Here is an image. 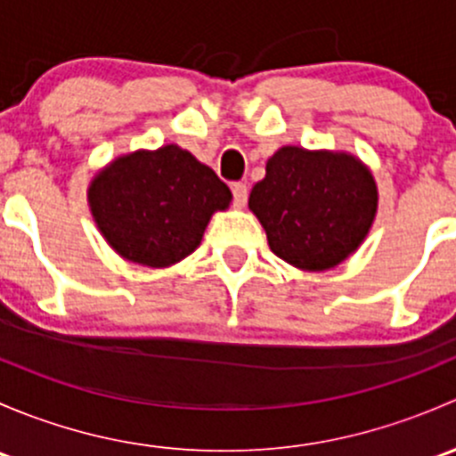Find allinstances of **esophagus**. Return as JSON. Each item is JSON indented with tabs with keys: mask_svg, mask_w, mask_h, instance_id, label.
I'll return each mask as SVG.
<instances>
[{
	"mask_svg": "<svg viewBox=\"0 0 456 456\" xmlns=\"http://www.w3.org/2000/svg\"><path fill=\"white\" fill-rule=\"evenodd\" d=\"M232 194H233V205H236L238 209H242V207L247 205V196H249V190H247L245 183H233Z\"/></svg>",
	"mask_w": 456,
	"mask_h": 456,
	"instance_id": "1",
	"label": "esophagus"
}]
</instances>
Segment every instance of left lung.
Listing matches in <instances>:
<instances>
[{
  "instance_id": "1",
  "label": "left lung",
  "mask_w": 456,
  "mask_h": 456,
  "mask_svg": "<svg viewBox=\"0 0 456 456\" xmlns=\"http://www.w3.org/2000/svg\"><path fill=\"white\" fill-rule=\"evenodd\" d=\"M249 209L271 251L302 271H326L346 260L377 214V185L364 163L346 151L280 147L266 160Z\"/></svg>"
}]
</instances>
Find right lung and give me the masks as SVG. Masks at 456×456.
Listing matches in <instances>:
<instances>
[{
    "label": "right lung",
    "instance_id": "add662e5",
    "mask_svg": "<svg viewBox=\"0 0 456 456\" xmlns=\"http://www.w3.org/2000/svg\"><path fill=\"white\" fill-rule=\"evenodd\" d=\"M87 202L118 256L160 269L200 245L207 223L227 209L232 191L190 151L165 145L114 159L92 178Z\"/></svg>",
    "mask_w": 456,
    "mask_h": 456
}]
</instances>
